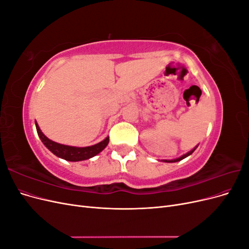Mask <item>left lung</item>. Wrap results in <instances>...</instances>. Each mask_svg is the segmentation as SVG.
<instances>
[{
  "label": "left lung",
  "instance_id": "8db88e82",
  "mask_svg": "<svg viewBox=\"0 0 249 249\" xmlns=\"http://www.w3.org/2000/svg\"><path fill=\"white\" fill-rule=\"evenodd\" d=\"M197 146H198V144L195 146L193 149H191L190 152H188L187 154H185V155H183V156H180V157H178V158H177V159H172V160H161V161H163V162H166V163H175V162H178V161H180V160H183V159H185V158H187L188 156H190L195 149L197 148Z\"/></svg>",
  "mask_w": 249,
  "mask_h": 249
}]
</instances>
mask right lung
Here are the masks:
<instances>
[{"mask_svg": "<svg viewBox=\"0 0 249 249\" xmlns=\"http://www.w3.org/2000/svg\"><path fill=\"white\" fill-rule=\"evenodd\" d=\"M35 125H36L37 134H38L40 140L42 141L43 144L46 145V147L49 150H51V152L55 156L61 158V159H64L66 161L78 162V161L90 159V158L100 154L109 143V137H107L103 141L96 143L94 145L86 146V147H77V146L60 144V143H57L55 141L49 139L46 135L41 132L38 124L36 122H35Z\"/></svg>", "mask_w": 249, "mask_h": 249, "instance_id": "obj_1", "label": "right lung"}]
</instances>
